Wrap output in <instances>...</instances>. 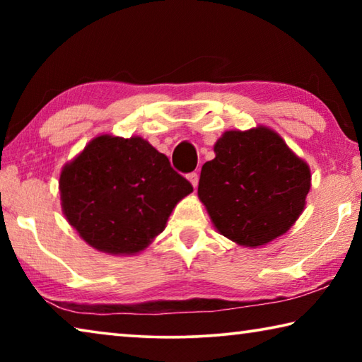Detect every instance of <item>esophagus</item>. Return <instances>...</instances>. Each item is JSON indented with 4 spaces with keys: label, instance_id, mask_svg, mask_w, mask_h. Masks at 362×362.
<instances>
[{
    "label": "esophagus",
    "instance_id": "obj_1",
    "mask_svg": "<svg viewBox=\"0 0 362 362\" xmlns=\"http://www.w3.org/2000/svg\"><path fill=\"white\" fill-rule=\"evenodd\" d=\"M188 180H189V183H192V185H193V188H196V187H198V182H199V174H198V173L188 174Z\"/></svg>",
    "mask_w": 362,
    "mask_h": 362
}]
</instances>
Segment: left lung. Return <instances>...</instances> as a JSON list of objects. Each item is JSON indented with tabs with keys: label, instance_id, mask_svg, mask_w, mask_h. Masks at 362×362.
Here are the masks:
<instances>
[{
	"label": "left lung",
	"instance_id": "1",
	"mask_svg": "<svg viewBox=\"0 0 362 362\" xmlns=\"http://www.w3.org/2000/svg\"><path fill=\"white\" fill-rule=\"evenodd\" d=\"M214 153L198 196L220 235L252 249L286 235L305 209L308 163L267 126L225 131Z\"/></svg>",
	"mask_w": 362,
	"mask_h": 362
}]
</instances>
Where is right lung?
<instances>
[{"mask_svg":"<svg viewBox=\"0 0 362 362\" xmlns=\"http://www.w3.org/2000/svg\"><path fill=\"white\" fill-rule=\"evenodd\" d=\"M59 192L65 218L90 247L136 255L193 187L145 139L102 134L60 170Z\"/></svg>","mask_w":362,"mask_h":362,"instance_id":"add662e5","label":"right lung"}]
</instances>
